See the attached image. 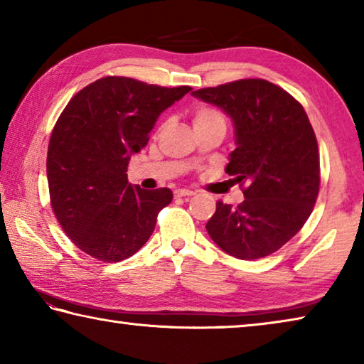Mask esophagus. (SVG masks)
I'll list each match as a JSON object with an SVG mask.
<instances>
[{"label": "esophagus", "mask_w": 364, "mask_h": 364, "mask_svg": "<svg viewBox=\"0 0 364 364\" xmlns=\"http://www.w3.org/2000/svg\"><path fill=\"white\" fill-rule=\"evenodd\" d=\"M186 196H194V191L191 189H176L175 197H186Z\"/></svg>", "instance_id": "obj_1"}]
</instances>
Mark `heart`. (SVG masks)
<instances>
[{
    "label": "heart",
    "instance_id": "1",
    "mask_svg": "<svg viewBox=\"0 0 364 364\" xmlns=\"http://www.w3.org/2000/svg\"><path fill=\"white\" fill-rule=\"evenodd\" d=\"M193 125L194 128L208 127V125H223L226 127V117L220 109L207 104H199L193 110Z\"/></svg>",
    "mask_w": 364,
    "mask_h": 364
}]
</instances>
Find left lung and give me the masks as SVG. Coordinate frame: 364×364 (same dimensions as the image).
<instances>
[{
  "instance_id": "obj_1",
  "label": "left lung",
  "mask_w": 364,
  "mask_h": 364,
  "mask_svg": "<svg viewBox=\"0 0 364 364\" xmlns=\"http://www.w3.org/2000/svg\"><path fill=\"white\" fill-rule=\"evenodd\" d=\"M193 96L231 117L236 149L226 173L247 184L237 207L217 202L205 225L208 236L241 260L273 254L301 230L319 191L318 141L305 109L262 78L202 88Z\"/></svg>"
}]
</instances>
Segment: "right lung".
<instances>
[{
  "label": "right lung",
  "instance_id": "obj_1",
  "mask_svg": "<svg viewBox=\"0 0 364 364\" xmlns=\"http://www.w3.org/2000/svg\"><path fill=\"white\" fill-rule=\"evenodd\" d=\"M191 90L104 77L63 110L48 146L49 197L59 225L85 254L122 262L151 237L173 193L133 186L128 162L147 144L159 115Z\"/></svg>",
  "mask_w": 364,
  "mask_h": 364
}]
</instances>
